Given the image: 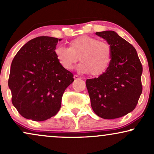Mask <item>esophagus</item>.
<instances>
[{
  "instance_id": "1",
  "label": "esophagus",
  "mask_w": 154,
  "mask_h": 154,
  "mask_svg": "<svg viewBox=\"0 0 154 154\" xmlns=\"http://www.w3.org/2000/svg\"><path fill=\"white\" fill-rule=\"evenodd\" d=\"M73 78H74V79H75V80H79V79H81V78L79 77L78 75H74Z\"/></svg>"
}]
</instances>
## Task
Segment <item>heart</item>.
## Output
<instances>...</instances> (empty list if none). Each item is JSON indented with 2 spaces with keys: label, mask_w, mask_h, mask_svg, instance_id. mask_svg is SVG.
Instances as JSON below:
<instances>
[{
  "label": "heart",
  "mask_w": 154,
  "mask_h": 154,
  "mask_svg": "<svg viewBox=\"0 0 154 154\" xmlns=\"http://www.w3.org/2000/svg\"><path fill=\"white\" fill-rule=\"evenodd\" d=\"M55 56L62 67L73 69L79 60L78 69L83 73H90L92 76H99L109 67L111 58V49L109 43L99 41L96 38L81 35L72 40L68 48L58 46Z\"/></svg>",
  "instance_id": "1"
}]
</instances>
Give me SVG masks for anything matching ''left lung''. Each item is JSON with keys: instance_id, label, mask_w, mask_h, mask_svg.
I'll list each match as a JSON object with an SVG mask.
<instances>
[{"instance_id": "obj_1", "label": "left lung", "mask_w": 154, "mask_h": 154, "mask_svg": "<svg viewBox=\"0 0 154 154\" xmlns=\"http://www.w3.org/2000/svg\"><path fill=\"white\" fill-rule=\"evenodd\" d=\"M111 46L106 71L86 84L94 113L104 119L128 114L136 108L142 93L141 63L133 45L113 31L96 32Z\"/></svg>"}]
</instances>
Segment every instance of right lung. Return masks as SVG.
I'll return each mask as SVG.
<instances>
[{"label": "right lung", "mask_w": 154, "mask_h": 154, "mask_svg": "<svg viewBox=\"0 0 154 154\" xmlns=\"http://www.w3.org/2000/svg\"><path fill=\"white\" fill-rule=\"evenodd\" d=\"M61 39L35 38L17 53L11 66L8 87L12 103L23 117L45 121L58 113L63 94L73 75L57 60L55 50Z\"/></svg>", "instance_id": "right-lung-1"}]
</instances>
